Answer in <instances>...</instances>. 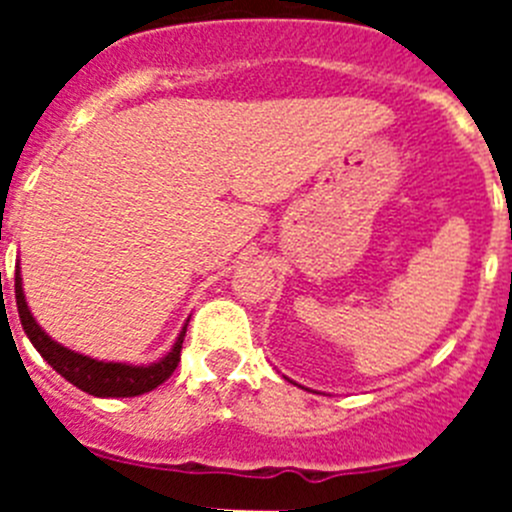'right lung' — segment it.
I'll list each match as a JSON object with an SVG mask.
<instances>
[{"mask_svg":"<svg viewBox=\"0 0 512 512\" xmlns=\"http://www.w3.org/2000/svg\"><path fill=\"white\" fill-rule=\"evenodd\" d=\"M15 300L17 312H20V323L25 328L27 338L38 348V354L43 356L48 364L61 374L66 382H71L79 390L89 392L94 397H138L143 392L156 390L158 384H164L166 379L174 374L182 359V343L187 325L182 328L179 338H176L174 348L156 364L135 366V364H115V361H97L92 356L76 354L71 348L61 346L53 341L51 336H45V330L35 323L33 312L25 302V292H22V277L20 266L15 269Z\"/></svg>","mask_w":512,"mask_h":512,"instance_id":"1","label":"right lung"}]
</instances>
